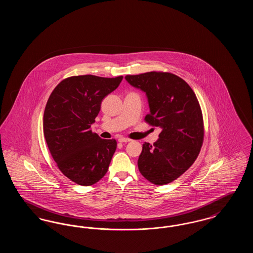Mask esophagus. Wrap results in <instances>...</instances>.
<instances>
[{"mask_svg": "<svg viewBox=\"0 0 253 253\" xmlns=\"http://www.w3.org/2000/svg\"><path fill=\"white\" fill-rule=\"evenodd\" d=\"M119 141L121 142V143H124V142H129V141H131V139L128 138V137H120Z\"/></svg>", "mask_w": 253, "mask_h": 253, "instance_id": "esophagus-1", "label": "esophagus"}]
</instances>
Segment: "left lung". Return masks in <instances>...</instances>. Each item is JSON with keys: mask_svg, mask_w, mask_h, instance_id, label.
Here are the masks:
<instances>
[{"mask_svg": "<svg viewBox=\"0 0 253 253\" xmlns=\"http://www.w3.org/2000/svg\"><path fill=\"white\" fill-rule=\"evenodd\" d=\"M126 81L144 91L150 114L144 121L160 127L154 145L144 143L137 165L155 185L170 183L190 168L204 141V121L193 89L180 77L169 72L127 75Z\"/></svg>", "mask_w": 253, "mask_h": 253, "instance_id": "obj_1", "label": "left lung"}]
</instances>
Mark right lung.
<instances>
[{"label": "right lung", "instance_id": "obj_1", "mask_svg": "<svg viewBox=\"0 0 253 253\" xmlns=\"http://www.w3.org/2000/svg\"><path fill=\"white\" fill-rule=\"evenodd\" d=\"M122 79L73 76L62 80L49 96L43 114L49 152L60 171L79 185L91 186L108 170L117 140L102 139L90 127L102 99Z\"/></svg>", "mask_w": 253, "mask_h": 253}]
</instances>
